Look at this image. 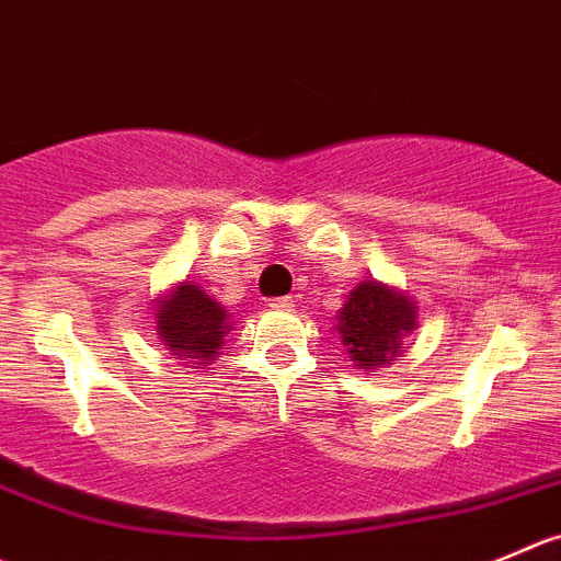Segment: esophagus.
Returning <instances> with one entry per match:
<instances>
[{
  "label": "esophagus",
  "instance_id": "34e87169",
  "mask_svg": "<svg viewBox=\"0 0 561 561\" xmlns=\"http://www.w3.org/2000/svg\"><path fill=\"white\" fill-rule=\"evenodd\" d=\"M271 307L282 309V312H287V309H293V307H296V304H293L290 296H282V298H274V301H271Z\"/></svg>",
  "mask_w": 561,
  "mask_h": 561
}]
</instances>
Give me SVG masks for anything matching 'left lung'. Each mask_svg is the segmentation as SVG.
I'll list each match as a JSON object with an SVG mask.
<instances>
[{
  "mask_svg": "<svg viewBox=\"0 0 561 561\" xmlns=\"http://www.w3.org/2000/svg\"><path fill=\"white\" fill-rule=\"evenodd\" d=\"M419 325V307L405 290L378 279L358 282L347 301L336 312L340 340L347 362L356 369L373 373L389 367L402 353V340Z\"/></svg>",
  "mask_w": 561,
  "mask_h": 561,
  "instance_id": "obj_1",
  "label": "left lung"
}]
</instances>
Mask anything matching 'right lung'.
I'll return each instance as SVG.
<instances>
[{
  "label": "right lung",
  "instance_id": "obj_1",
  "mask_svg": "<svg viewBox=\"0 0 561 561\" xmlns=\"http://www.w3.org/2000/svg\"><path fill=\"white\" fill-rule=\"evenodd\" d=\"M150 314L159 345L197 373L216 362L227 331L236 325L230 309L210 298L197 282H178L170 293H161Z\"/></svg>",
  "mask_w": 561,
  "mask_h": 561
}]
</instances>
